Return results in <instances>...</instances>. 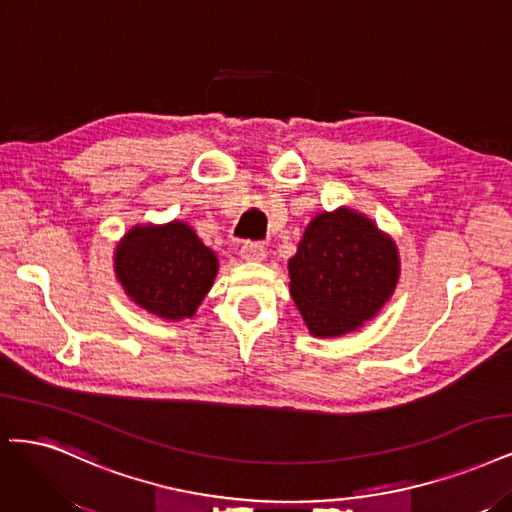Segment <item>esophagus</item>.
I'll list each match as a JSON object with an SVG mask.
<instances>
[{
    "mask_svg": "<svg viewBox=\"0 0 512 512\" xmlns=\"http://www.w3.org/2000/svg\"><path fill=\"white\" fill-rule=\"evenodd\" d=\"M267 250H264V245L260 241H245L241 245V258L243 260H250V262H258L264 258Z\"/></svg>",
    "mask_w": 512,
    "mask_h": 512,
    "instance_id": "1",
    "label": "esophagus"
}]
</instances>
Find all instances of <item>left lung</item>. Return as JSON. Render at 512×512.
I'll list each match as a JSON object with an SVG mask.
<instances>
[{"mask_svg":"<svg viewBox=\"0 0 512 512\" xmlns=\"http://www.w3.org/2000/svg\"><path fill=\"white\" fill-rule=\"evenodd\" d=\"M288 269L290 294L315 337H339L375 317L400 273L394 241L345 207L311 220Z\"/></svg>","mask_w":512,"mask_h":512,"instance_id":"1","label":"left lung"}]
</instances>
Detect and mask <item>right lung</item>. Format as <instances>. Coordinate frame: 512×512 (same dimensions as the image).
<instances>
[{"label":"right lung","mask_w":512,"mask_h":512,"mask_svg":"<svg viewBox=\"0 0 512 512\" xmlns=\"http://www.w3.org/2000/svg\"><path fill=\"white\" fill-rule=\"evenodd\" d=\"M114 264L133 301L165 320L195 315L218 271L216 254L184 222L131 228Z\"/></svg>","instance_id":"right-lung-1"}]
</instances>
